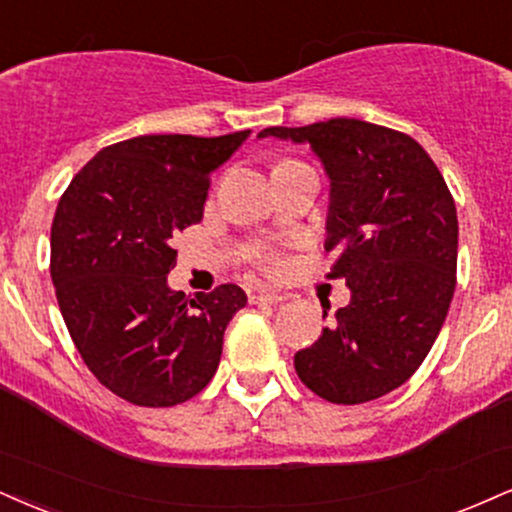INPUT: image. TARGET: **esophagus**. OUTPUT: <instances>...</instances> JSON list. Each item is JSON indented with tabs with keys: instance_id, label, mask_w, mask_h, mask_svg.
Here are the masks:
<instances>
[{
	"instance_id": "esophagus-1",
	"label": "esophagus",
	"mask_w": 512,
	"mask_h": 512,
	"mask_svg": "<svg viewBox=\"0 0 512 512\" xmlns=\"http://www.w3.org/2000/svg\"><path fill=\"white\" fill-rule=\"evenodd\" d=\"M283 300H286V295L274 293V291L250 293V303L252 305H276V303H283Z\"/></svg>"
}]
</instances>
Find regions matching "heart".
I'll return each instance as SVG.
<instances>
[{
	"label": "heart",
	"mask_w": 512,
	"mask_h": 512,
	"mask_svg": "<svg viewBox=\"0 0 512 512\" xmlns=\"http://www.w3.org/2000/svg\"><path fill=\"white\" fill-rule=\"evenodd\" d=\"M267 264H269V267H276V264H279V260H276L274 255H269V257H267Z\"/></svg>",
	"instance_id": "b5f03b06"
}]
</instances>
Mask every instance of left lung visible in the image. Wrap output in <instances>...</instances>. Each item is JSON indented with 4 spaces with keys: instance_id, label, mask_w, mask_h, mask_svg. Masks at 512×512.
Returning <instances> with one entry per match:
<instances>
[{
    "instance_id": "obj_1",
    "label": "left lung",
    "mask_w": 512,
    "mask_h": 512,
    "mask_svg": "<svg viewBox=\"0 0 512 512\" xmlns=\"http://www.w3.org/2000/svg\"><path fill=\"white\" fill-rule=\"evenodd\" d=\"M307 143L331 181L326 252L350 303L295 372L319 398L357 405L405 384L432 350L451 307L458 214L441 171L410 135L360 119L264 128ZM326 317V310H324Z\"/></svg>"
}]
</instances>
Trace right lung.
I'll list each match as a JSON object with an SVG mask.
<instances>
[{
    "label": "right lung",
    "instance_id": "obj_1",
    "mask_svg": "<svg viewBox=\"0 0 512 512\" xmlns=\"http://www.w3.org/2000/svg\"><path fill=\"white\" fill-rule=\"evenodd\" d=\"M248 135H138L97 152L61 195L49 238L61 317L97 381L128 403L197 396L248 303L233 283L195 298L166 283L171 238L202 221L209 176Z\"/></svg>",
    "mask_w": 512,
    "mask_h": 512
}]
</instances>
